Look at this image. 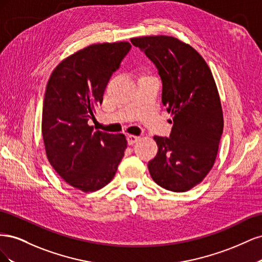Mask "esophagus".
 <instances>
[{
    "mask_svg": "<svg viewBox=\"0 0 262 262\" xmlns=\"http://www.w3.org/2000/svg\"><path fill=\"white\" fill-rule=\"evenodd\" d=\"M139 140H140V137L134 136V134H129V136H128V143H129L130 145H133V144L136 143V142H138Z\"/></svg>",
    "mask_w": 262,
    "mask_h": 262,
    "instance_id": "1",
    "label": "esophagus"
}]
</instances>
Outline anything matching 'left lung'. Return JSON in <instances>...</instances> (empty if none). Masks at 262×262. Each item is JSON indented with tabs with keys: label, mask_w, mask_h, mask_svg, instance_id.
I'll return each instance as SVG.
<instances>
[{
	"label": "left lung",
	"mask_w": 262,
	"mask_h": 262,
	"mask_svg": "<svg viewBox=\"0 0 262 262\" xmlns=\"http://www.w3.org/2000/svg\"><path fill=\"white\" fill-rule=\"evenodd\" d=\"M158 70L162 102L171 116L169 138L154 137L158 152L148 170L158 186L185 192L212 169L224 119L211 70L191 46L170 36L131 38Z\"/></svg>",
	"instance_id": "left-lung-1"
}]
</instances>
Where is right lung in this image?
I'll list each match as a JSON object with an SVG mask.
<instances>
[{"instance_id":"right-lung-1","label":"right lung","mask_w":262,"mask_h":262,"mask_svg":"<svg viewBox=\"0 0 262 262\" xmlns=\"http://www.w3.org/2000/svg\"><path fill=\"white\" fill-rule=\"evenodd\" d=\"M131 49L128 41L91 45L53 70L46 87L41 132L46 154L61 178L83 192L113 180L126 148L122 133L94 131L87 123L106 86Z\"/></svg>"}]
</instances>
